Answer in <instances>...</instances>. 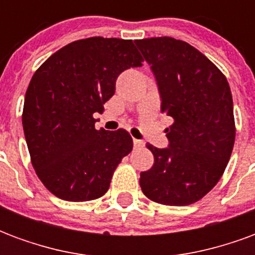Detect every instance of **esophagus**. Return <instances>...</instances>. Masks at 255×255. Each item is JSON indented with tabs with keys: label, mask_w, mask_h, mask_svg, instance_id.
Instances as JSON below:
<instances>
[{
	"label": "esophagus",
	"mask_w": 255,
	"mask_h": 255,
	"mask_svg": "<svg viewBox=\"0 0 255 255\" xmlns=\"http://www.w3.org/2000/svg\"><path fill=\"white\" fill-rule=\"evenodd\" d=\"M133 146L135 147H143L144 142L143 140H139V139H133Z\"/></svg>",
	"instance_id": "34e87169"
}]
</instances>
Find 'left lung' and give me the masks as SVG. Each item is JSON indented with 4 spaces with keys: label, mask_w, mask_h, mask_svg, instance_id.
I'll list each match as a JSON object with an SVG mask.
<instances>
[{
    "label": "left lung",
    "mask_w": 255,
    "mask_h": 255,
    "mask_svg": "<svg viewBox=\"0 0 255 255\" xmlns=\"http://www.w3.org/2000/svg\"><path fill=\"white\" fill-rule=\"evenodd\" d=\"M154 75L161 111L173 119L168 147L146 144L154 164L140 173L146 197L186 206L217 184L234 149L235 120L230 84L206 56L169 36L135 41Z\"/></svg>",
    "instance_id": "obj_1"
}]
</instances>
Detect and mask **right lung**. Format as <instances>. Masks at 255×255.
<instances>
[{
	"mask_svg": "<svg viewBox=\"0 0 255 255\" xmlns=\"http://www.w3.org/2000/svg\"><path fill=\"white\" fill-rule=\"evenodd\" d=\"M142 61L132 41L93 36L60 49L34 73L23 129L36 175L56 197L84 202L108 191L132 138L122 128L97 129L93 115L115 94L119 75Z\"/></svg>",
	"mask_w": 255,
	"mask_h": 255,
	"instance_id": "obj_1",
	"label": "right lung"
}]
</instances>
